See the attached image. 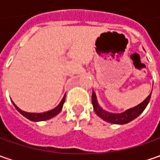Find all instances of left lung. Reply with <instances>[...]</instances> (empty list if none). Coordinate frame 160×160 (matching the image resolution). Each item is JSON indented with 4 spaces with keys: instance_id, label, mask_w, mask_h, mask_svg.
I'll return each mask as SVG.
<instances>
[{
    "instance_id": "1",
    "label": "left lung",
    "mask_w": 160,
    "mask_h": 160,
    "mask_svg": "<svg viewBox=\"0 0 160 160\" xmlns=\"http://www.w3.org/2000/svg\"><path fill=\"white\" fill-rule=\"evenodd\" d=\"M151 96V92L143 102H141L137 106L128 108V109H126L124 112H121V113H112V112H108V111H106L105 109H103L98 103L97 97H96L95 92H93V90H92V106H93V109H94L95 113L102 119H103L104 121H107L108 123H111V124L125 125V124H127L133 119H135L136 118H138L139 116L143 112V110L146 108L148 103L150 102Z\"/></svg>"
}]
</instances>
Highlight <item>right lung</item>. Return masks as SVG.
Listing matches in <instances>:
<instances>
[{
    "instance_id": "add662e5",
    "label": "right lung",
    "mask_w": 160,
    "mask_h": 160,
    "mask_svg": "<svg viewBox=\"0 0 160 160\" xmlns=\"http://www.w3.org/2000/svg\"><path fill=\"white\" fill-rule=\"evenodd\" d=\"M65 98H66V94H65L64 97L62 98L61 102H59V104H58L57 107L54 108L52 109H51V110H49V111L42 112V113H30V112L23 111L22 109H20L16 105L14 102H12V101H11V102L13 103L14 107L16 108V109H17L19 113L21 114V115H23L25 118H27L28 119L31 120V121H34V122H39V121H44V120L51 119V118H54L55 116H57V115L61 111V109H62V108H63V104H64L65 102Z\"/></svg>"
}]
</instances>
